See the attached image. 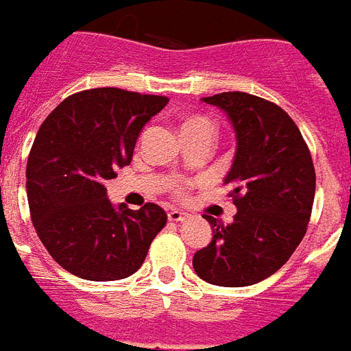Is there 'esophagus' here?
<instances>
[{
    "instance_id": "obj_1",
    "label": "esophagus",
    "mask_w": 351,
    "mask_h": 351,
    "mask_svg": "<svg viewBox=\"0 0 351 351\" xmlns=\"http://www.w3.org/2000/svg\"><path fill=\"white\" fill-rule=\"evenodd\" d=\"M189 219V215L183 213V211H178V209H172V211H168V221L172 222H183Z\"/></svg>"
}]
</instances>
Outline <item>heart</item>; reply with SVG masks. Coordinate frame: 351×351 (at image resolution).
<instances>
[{
  "mask_svg": "<svg viewBox=\"0 0 351 351\" xmlns=\"http://www.w3.org/2000/svg\"><path fill=\"white\" fill-rule=\"evenodd\" d=\"M186 129H211L215 130L213 123L209 121V119H206V117H193V119H186L185 123H183V130ZM185 181H173L172 185V193L176 194V196H181V194L185 193Z\"/></svg>",
  "mask_w": 351,
  "mask_h": 351,
  "instance_id": "b5f03b06",
  "label": "heart"
}]
</instances>
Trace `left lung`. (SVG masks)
Masks as SVG:
<instances>
[{"instance_id": "1", "label": "left lung", "mask_w": 351, "mask_h": 351, "mask_svg": "<svg viewBox=\"0 0 351 351\" xmlns=\"http://www.w3.org/2000/svg\"><path fill=\"white\" fill-rule=\"evenodd\" d=\"M228 114L237 136L232 186L237 213L232 224L206 215L213 239L193 258L196 275L215 286L241 288L277 273L305 237L316 172L308 145L278 104L228 91L206 97Z\"/></svg>"}]
</instances>
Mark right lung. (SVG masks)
I'll return each mask as SVG.
<instances>
[{
	"label": "right lung",
	"instance_id": "add662e5",
	"mask_svg": "<svg viewBox=\"0 0 351 351\" xmlns=\"http://www.w3.org/2000/svg\"><path fill=\"white\" fill-rule=\"evenodd\" d=\"M166 104L162 95L86 89L40 125L25 168L29 213L48 254L69 273L86 280L130 277L166 226L162 207H114L104 186L130 165L140 130Z\"/></svg>",
	"mask_w": 351,
	"mask_h": 351
}]
</instances>
